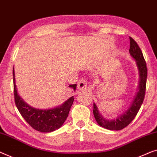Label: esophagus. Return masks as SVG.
Wrapping results in <instances>:
<instances>
[{
    "mask_svg": "<svg viewBox=\"0 0 157 157\" xmlns=\"http://www.w3.org/2000/svg\"><path fill=\"white\" fill-rule=\"evenodd\" d=\"M87 86V82L85 79L82 78L78 82V87L80 90H85Z\"/></svg>",
    "mask_w": 157,
    "mask_h": 157,
    "instance_id": "esophagus-1",
    "label": "esophagus"
}]
</instances>
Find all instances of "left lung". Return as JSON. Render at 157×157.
Returning <instances> with one entry per match:
<instances>
[{"mask_svg":"<svg viewBox=\"0 0 157 157\" xmlns=\"http://www.w3.org/2000/svg\"><path fill=\"white\" fill-rule=\"evenodd\" d=\"M129 52L132 57L136 60L137 68L140 72V83L138 92L132 101V105L127 111L113 120H108L104 118L99 112L97 106L94 103L93 113L97 123L100 126L110 130H120L127 127L132 122L138 113L139 110L143 103L146 92V83L147 78V67L141 49L137 42L132 37H130Z\"/></svg>","mask_w":157,"mask_h":157,"instance_id":"1","label":"left lung"}]
</instances>
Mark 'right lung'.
Masks as SVG:
<instances>
[{
  "mask_svg": "<svg viewBox=\"0 0 157 157\" xmlns=\"http://www.w3.org/2000/svg\"><path fill=\"white\" fill-rule=\"evenodd\" d=\"M14 97L15 105L19 112L28 124L34 130L41 132H50L61 127L68 116L74 101V97H71L61 106L51 109L41 110L34 109L26 104L18 95L15 85V71L13 70ZM76 84L71 85L70 87L75 91Z\"/></svg>",
  "mask_w": 157,
  "mask_h": 157,
  "instance_id": "obj_1",
  "label": "right lung"
}]
</instances>
